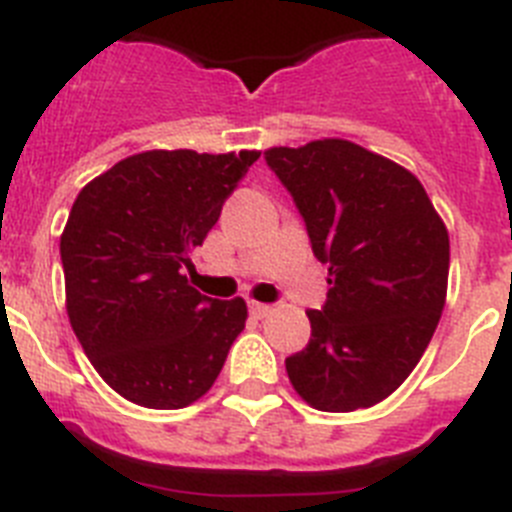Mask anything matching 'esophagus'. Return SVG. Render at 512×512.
I'll return each instance as SVG.
<instances>
[{
  "instance_id": "1",
  "label": "esophagus",
  "mask_w": 512,
  "mask_h": 512,
  "mask_svg": "<svg viewBox=\"0 0 512 512\" xmlns=\"http://www.w3.org/2000/svg\"><path fill=\"white\" fill-rule=\"evenodd\" d=\"M270 311H273V306H270V304H260V301H250V314H252V317L262 319V317H268Z\"/></svg>"
}]
</instances>
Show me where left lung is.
Instances as JSON below:
<instances>
[{
  "instance_id": "obj_1",
  "label": "left lung",
  "mask_w": 512,
  "mask_h": 512,
  "mask_svg": "<svg viewBox=\"0 0 512 512\" xmlns=\"http://www.w3.org/2000/svg\"><path fill=\"white\" fill-rule=\"evenodd\" d=\"M265 162L330 265L332 288L322 311H306L311 340L286 358L288 379L314 410H366L402 386L438 327L446 224L410 170L353 141L273 146Z\"/></svg>"
}]
</instances>
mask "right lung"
Segmentation results:
<instances>
[{
	"mask_svg": "<svg viewBox=\"0 0 512 512\" xmlns=\"http://www.w3.org/2000/svg\"><path fill=\"white\" fill-rule=\"evenodd\" d=\"M257 157L151 149L79 190L61 234L66 314L95 371L128 402L180 410L219 379L247 304L208 299L182 270Z\"/></svg>",
	"mask_w": 512,
	"mask_h": 512,
	"instance_id": "add662e5",
	"label": "right lung"
}]
</instances>
